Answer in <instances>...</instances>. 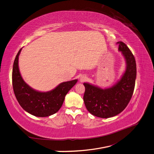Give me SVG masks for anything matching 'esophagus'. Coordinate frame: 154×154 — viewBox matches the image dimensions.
<instances>
[{
	"instance_id": "34e87169",
	"label": "esophagus",
	"mask_w": 154,
	"mask_h": 154,
	"mask_svg": "<svg viewBox=\"0 0 154 154\" xmlns=\"http://www.w3.org/2000/svg\"><path fill=\"white\" fill-rule=\"evenodd\" d=\"M87 79H88V78H87L86 76H82L80 77V81H81L82 82H85V81L87 80Z\"/></svg>"
}]
</instances>
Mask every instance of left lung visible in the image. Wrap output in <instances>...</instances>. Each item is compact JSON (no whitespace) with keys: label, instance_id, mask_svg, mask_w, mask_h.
I'll return each mask as SVG.
<instances>
[{"label":"left lung","instance_id":"8db88e82","mask_svg":"<svg viewBox=\"0 0 154 154\" xmlns=\"http://www.w3.org/2000/svg\"><path fill=\"white\" fill-rule=\"evenodd\" d=\"M119 50L127 61V69L120 81L112 87L102 89L84 83L83 101L91 114L101 118L119 114L127 107L134 92L136 78V63L131 51L123 42H118Z\"/></svg>","mask_w":154,"mask_h":154}]
</instances>
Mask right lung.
Segmentation results:
<instances>
[{
    "mask_svg": "<svg viewBox=\"0 0 154 154\" xmlns=\"http://www.w3.org/2000/svg\"><path fill=\"white\" fill-rule=\"evenodd\" d=\"M18 51L13 63L12 84L14 94L23 109L37 117H48L61 108L65 96L76 84L77 80L63 82L54 89L48 92H40L32 89L23 80L18 69Z\"/></svg>",
    "mask_w": 154,
    "mask_h": 154,
    "instance_id": "right-lung-1",
    "label": "right lung"
}]
</instances>
